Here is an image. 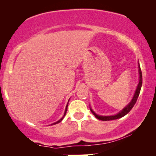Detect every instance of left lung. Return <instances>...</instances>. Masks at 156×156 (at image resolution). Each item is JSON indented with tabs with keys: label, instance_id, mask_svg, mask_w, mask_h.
Returning a JSON list of instances; mask_svg holds the SVG:
<instances>
[{
	"label": "left lung",
	"instance_id": "left-lung-1",
	"mask_svg": "<svg viewBox=\"0 0 156 156\" xmlns=\"http://www.w3.org/2000/svg\"><path fill=\"white\" fill-rule=\"evenodd\" d=\"M138 72H139V82H138L137 88H136V90L135 91V94H134L132 100L131 101V102L128 104V105L126 106L125 108H123L122 111L120 112L118 114L116 115H114V116H99V115H97L96 113L94 112V111L91 109L90 108V110L92 114L94 115V116L96 118L99 119V120L101 121H111V120H115V119H120L121 117L124 116L125 115H126L128 113H129L130 111L132 109V108L133 107V106L135 105L136 101H137V99L139 96L140 91V89H141V86H142V72H141V69H140V65L138 63Z\"/></svg>",
	"mask_w": 156,
	"mask_h": 156
}]
</instances>
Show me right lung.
Returning a JSON list of instances; mask_svg holds the SVG:
<instances>
[{"label":"right lung","instance_id":"obj_1","mask_svg":"<svg viewBox=\"0 0 156 156\" xmlns=\"http://www.w3.org/2000/svg\"><path fill=\"white\" fill-rule=\"evenodd\" d=\"M67 106H68V104H67V106H66V108H65V114H64V116H63L62 118L59 119V120L58 121H57V122H55V123H52V124H51V125H55V124H57V123H59V122H61L63 118H64V117H65V115H66V113H67Z\"/></svg>","mask_w":156,"mask_h":156}]
</instances>
